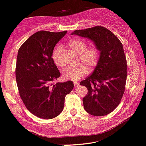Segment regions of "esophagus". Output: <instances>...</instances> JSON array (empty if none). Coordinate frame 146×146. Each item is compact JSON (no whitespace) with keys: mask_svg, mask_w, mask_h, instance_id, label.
I'll return each mask as SVG.
<instances>
[{"mask_svg":"<svg viewBox=\"0 0 146 146\" xmlns=\"http://www.w3.org/2000/svg\"><path fill=\"white\" fill-rule=\"evenodd\" d=\"M73 84H74V87H78L79 86V83L77 82H74Z\"/></svg>","mask_w":146,"mask_h":146,"instance_id":"esophagus-1","label":"esophagus"}]
</instances>
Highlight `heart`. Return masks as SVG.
Wrapping results in <instances>:
<instances>
[{
    "label": "heart",
    "mask_w": 146,
    "mask_h": 146,
    "mask_svg": "<svg viewBox=\"0 0 146 146\" xmlns=\"http://www.w3.org/2000/svg\"><path fill=\"white\" fill-rule=\"evenodd\" d=\"M68 45L74 52L79 54V58L85 64H80L75 67L66 68L62 71V76L64 80H78L88 73L87 66L91 69L96 66L100 59V51L94 47L87 48V43L80 39H71L68 42ZM62 51L63 46L59 44L52 52V59L59 68H62L64 66L62 58Z\"/></svg>",
    "instance_id": "obj_1"
}]
</instances>
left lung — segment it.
I'll return each instance as SVG.
<instances>
[{
    "label": "left lung",
    "instance_id": "left-lung-1",
    "mask_svg": "<svg viewBox=\"0 0 146 146\" xmlns=\"http://www.w3.org/2000/svg\"><path fill=\"white\" fill-rule=\"evenodd\" d=\"M73 34L91 39L100 52L93 73L80 82L88 90L83 98L84 109L94 116L107 115L119 105L125 90L127 62L123 44L102 26L76 30Z\"/></svg>",
    "mask_w": 146,
    "mask_h": 146
}]
</instances>
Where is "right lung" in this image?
<instances>
[{
  "instance_id": "1",
  "label": "right lung",
  "mask_w": 146,
  "mask_h": 146,
  "mask_svg": "<svg viewBox=\"0 0 146 146\" xmlns=\"http://www.w3.org/2000/svg\"><path fill=\"white\" fill-rule=\"evenodd\" d=\"M66 33L37 32L18 50L15 71L18 91L27 109L39 118L59 115L66 96L74 87L71 80L54 84L60 73L52 59V52Z\"/></svg>"
}]
</instances>
